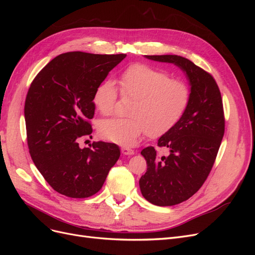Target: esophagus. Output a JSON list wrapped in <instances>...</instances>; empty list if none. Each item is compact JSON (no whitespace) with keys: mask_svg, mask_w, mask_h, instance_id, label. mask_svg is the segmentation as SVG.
<instances>
[{"mask_svg":"<svg viewBox=\"0 0 255 255\" xmlns=\"http://www.w3.org/2000/svg\"><path fill=\"white\" fill-rule=\"evenodd\" d=\"M121 152H122L123 155H133V154H134V150L127 148V146H122Z\"/></svg>","mask_w":255,"mask_h":255,"instance_id":"obj_1","label":"esophagus"}]
</instances>
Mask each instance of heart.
<instances>
[{"instance_id":"b5f03b06","label":"heart","mask_w":255,"mask_h":255,"mask_svg":"<svg viewBox=\"0 0 255 255\" xmlns=\"http://www.w3.org/2000/svg\"><path fill=\"white\" fill-rule=\"evenodd\" d=\"M118 85L123 97L132 98L128 118H112L99 123L101 137L121 145H132L142 134L158 137L170 130L186 111L190 100L188 85L171 79L167 72L145 64H134L123 70ZM117 88L112 80L102 82L92 102L104 116L114 113Z\"/></svg>"}]
</instances>
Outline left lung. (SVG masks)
<instances>
[{"label": "left lung", "mask_w": 255, "mask_h": 255, "mask_svg": "<svg viewBox=\"0 0 255 255\" xmlns=\"http://www.w3.org/2000/svg\"><path fill=\"white\" fill-rule=\"evenodd\" d=\"M145 58L177 66L190 85L183 117L157 142L169 155L158 156L154 146L141 151L148 166L139 180L143 198L154 205L171 206L194 196L212 170L225 134L222 99L213 76L189 59L177 55Z\"/></svg>", "instance_id": "8db88e82"}]
</instances>
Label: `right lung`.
Listing matches in <instances>:
<instances>
[{
    "instance_id": "add662e5",
    "label": "right lung",
    "mask_w": 255,
    "mask_h": 255,
    "mask_svg": "<svg viewBox=\"0 0 255 255\" xmlns=\"http://www.w3.org/2000/svg\"><path fill=\"white\" fill-rule=\"evenodd\" d=\"M126 56L60 54L30 84L24 105L29 154L44 180L61 195L94 196L119 159L117 144L95 141L92 148H80L79 140L91 137L96 88Z\"/></svg>"
}]
</instances>
